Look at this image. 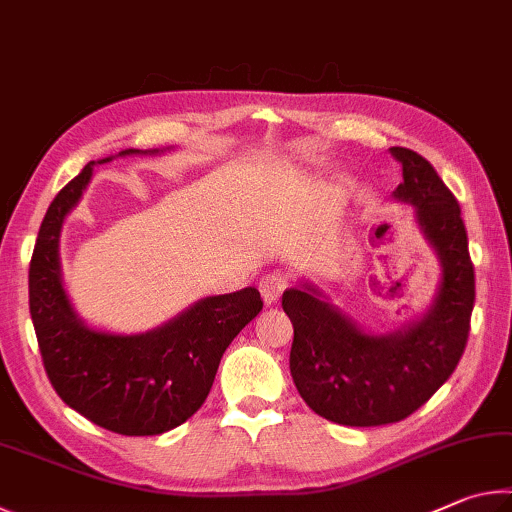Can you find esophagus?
Segmentation results:
<instances>
[{
  "label": "esophagus",
  "mask_w": 512,
  "mask_h": 512,
  "mask_svg": "<svg viewBox=\"0 0 512 512\" xmlns=\"http://www.w3.org/2000/svg\"><path fill=\"white\" fill-rule=\"evenodd\" d=\"M287 287H289V280L280 273L266 275L262 277V282H259V291H262V298L266 305H273V302L280 300V296Z\"/></svg>",
  "instance_id": "obj_1"
}]
</instances>
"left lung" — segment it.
I'll return each mask as SVG.
<instances>
[{
    "label": "left lung",
    "mask_w": 512,
    "mask_h": 512,
    "mask_svg": "<svg viewBox=\"0 0 512 512\" xmlns=\"http://www.w3.org/2000/svg\"><path fill=\"white\" fill-rule=\"evenodd\" d=\"M388 151L404 176L393 198L413 205L415 225L440 264L431 305L402 329L377 334L359 327L307 280L282 293L293 325V384L311 411L345 427L409 418L452 377L470 334L474 266L461 207L422 155L404 146Z\"/></svg>",
    "instance_id": "8db88e82"
}]
</instances>
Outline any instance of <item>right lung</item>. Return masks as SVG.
Here are the masks:
<instances>
[{"label": "right lung", "instance_id": "obj_1", "mask_svg": "<svg viewBox=\"0 0 512 512\" xmlns=\"http://www.w3.org/2000/svg\"><path fill=\"white\" fill-rule=\"evenodd\" d=\"M160 149H126L88 162L42 219L29 268V309L47 377L69 409L124 436H158L201 409L228 345L262 311L255 287L207 296L140 334L108 332L76 314L63 284L60 232L94 164Z\"/></svg>", "mask_w": 512, "mask_h": 512}]
</instances>
